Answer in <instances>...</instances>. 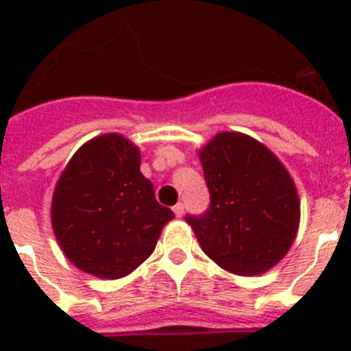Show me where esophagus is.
Wrapping results in <instances>:
<instances>
[{"label": "esophagus", "instance_id": "34e87169", "mask_svg": "<svg viewBox=\"0 0 351 351\" xmlns=\"http://www.w3.org/2000/svg\"><path fill=\"white\" fill-rule=\"evenodd\" d=\"M173 211H175L176 217H182V215H184V204H182V202L176 204L175 208H173Z\"/></svg>", "mask_w": 351, "mask_h": 351}]
</instances>
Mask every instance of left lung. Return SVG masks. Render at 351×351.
I'll list each match as a JSON object with an SVG mask.
<instances>
[{
    "label": "left lung",
    "mask_w": 351,
    "mask_h": 351,
    "mask_svg": "<svg viewBox=\"0 0 351 351\" xmlns=\"http://www.w3.org/2000/svg\"><path fill=\"white\" fill-rule=\"evenodd\" d=\"M211 202L186 215L202 251L234 275H261L282 261L299 230L300 204L275 154L242 132H219L200 149Z\"/></svg>",
    "instance_id": "left-lung-1"
}]
</instances>
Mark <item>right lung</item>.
I'll return each instance as SVG.
<instances>
[{
	"label": "right lung",
	"mask_w": 351,
	"mask_h": 351,
	"mask_svg": "<svg viewBox=\"0 0 351 351\" xmlns=\"http://www.w3.org/2000/svg\"><path fill=\"white\" fill-rule=\"evenodd\" d=\"M52 230L74 266L100 278L134 271L175 219L140 173V151L121 134L93 138L74 153L54 189Z\"/></svg>",
	"instance_id": "add662e5"
}]
</instances>
